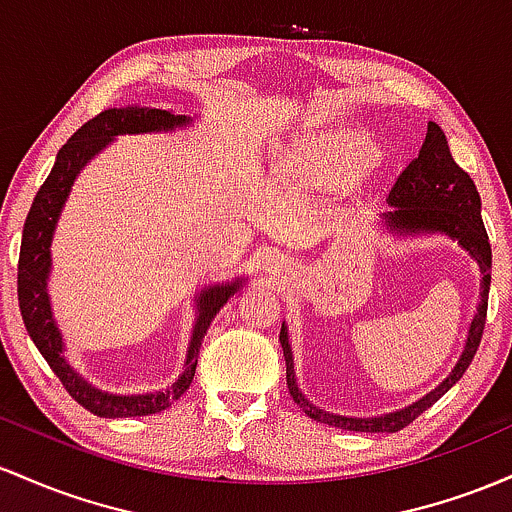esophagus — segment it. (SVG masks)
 <instances>
[{
  "instance_id": "esophagus-1",
  "label": "esophagus",
  "mask_w": 512,
  "mask_h": 512,
  "mask_svg": "<svg viewBox=\"0 0 512 512\" xmlns=\"http://www.w3.org/2000/svg\"><path fill=\"white\" fill-rule=\"evenodd\" d=\"M266 261H268V263H273V266H275V263H280V261H283V258H280L278 254H268V256H266Z\"/></svg>"
}]
</instances>
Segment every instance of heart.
I'll list each match as a JSON object with an SVG mask.
<instances>
[{
  "label": "heart",
  "instance_id": "heart-1",
  "mask_svg": "<svg viewBox=\"0 0 512 512\" xmlns=\"http://www.w3.org/2000/svg\"><path fill=\"white\" fill-rule=\"evenodd\" d=\"M377 154H380V149L365 132L343 130L333 132L331 137H326L324 142L314 147L312 166H317L321 174L348 176L375 164Z\"/></svg>",
  "mask_w": 512,
  "mask_h": 512
}]
</instances>
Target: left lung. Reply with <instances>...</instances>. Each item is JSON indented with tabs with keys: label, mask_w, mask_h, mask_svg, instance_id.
<instances>
[{
	"label": "left lung",
	"mask_w": 512,
	"mask_h": 512,
	"mask_svg": "<svg viewBox=\"0 0 512 512\" xmlns=\"http://www.w3.org/2000/svg\"><path fill=\"white\" fill-rule=\"evenodd\" d=\"M387 200L392 205V212H384L382 217L384 225H387L392 234L440 232L447 234L450 239H457L459 246L464 251H469V256L479 263L481 273H484V278H481V302L476 307L472 324H469L467 343H464V350L459 355L455 370L433 392L423 396V399L413 401V404L404 406L399 411L382 413V416L375 418L338 416V413H329L314 406L312 401H307V396L297 387L292 348L290 341H287V329L283 324V329H280V346H283L287 365V389H290V396L295 399V404L309 418H314V421L341 430H355V433H396V430L406 428L409 423L416 421L423 411L430 409L467 372L486 326L488 287H491V244H488L484 220H481V198L467 171L459 169V164L452 159L450 147H447V137L440 130V125L428 123L426 142L421 145V152L401 171Z\"/></svg>",
	"instance_id": "1"
}]
</instances>
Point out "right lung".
<instances>
[{"label":"right lung","mask_w":512,"mask_h":512,"mask_svg":"<svg viewBox=\"0 0 512 512\" xmlns=\"http://www.w3.org/2000/svg\"><path fill=\"white\" fill-rule=\"evenodd\" d=\"M191 123L188 116H176L174 111H162V108H108L96 118L86 120L74 135L62 145L57 152L53 171L48 174L43 186L38 188L33 198L31 210H28L24 237H21V254H19V307L24 317L28 336L33 338L36 348L50 370L60 377L62 387L70 392L77 404H82L86 411L103 418H128V416H149L169 409L179 396L191 387L195 365H198L200 343L208 333L212 319L217 317L225 307L229 297L244 285V280L237 278L232 283L208 285L195 297L198 302V319H195L191 343H188L186 363L183 372L171 387L162 392L149 394H108L103 389L94 387L79 375L74 367L65 360V341L57 329L53 309H50L48 297V275H50V244H53V232L57 220H60L62 205L72 191V183L79 176V171L94 159L103 147L111 145L118 135H140V132H169L176 128H186Z\"/></svg>","instance_id":"add662e5"}]
</instances>
